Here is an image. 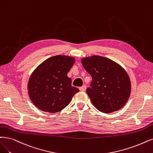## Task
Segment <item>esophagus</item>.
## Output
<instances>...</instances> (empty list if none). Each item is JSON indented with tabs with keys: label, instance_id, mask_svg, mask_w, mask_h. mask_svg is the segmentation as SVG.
Returning a JSON list of instances; mask_svg holds the SVG:
<instances>
[{
	"label": "esophagus",
	"instance_id": "1",
	"mask_svg": "<svg viewBox=\"0 0 153 153\" xmlns=\"http://www.w3.org/2000/svg\"><path fill=\"white\" fill-rule=\"evenodd\" d=\"M86 89V86H85V85H84L82 87L79 88V90L81 91H85Z\"/></svg>",
	"mask_w": 153,
	"mask_h": 153
}]
</instances>
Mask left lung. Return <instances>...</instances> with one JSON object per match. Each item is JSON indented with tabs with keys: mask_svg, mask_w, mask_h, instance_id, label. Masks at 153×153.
Masks as SVG:
<instances>
[{
	"mask_svg": "<svg viewBox=\"0 0 153 153\" xmlns=\"http://www.w3.org/2000/svg\"><path fill=\"white\" fill-rule=\"evenodd\" d=\"M82 66L92 77L86 93L96 108L109 114L122 108L131 94L127 73L116 62L93 55L81 60Z\"/></svg>",
	"mask_w": 153,
	"mask_h": 153,
	"instance_id": "8db88e82",
	"label": "left lung"
}]
</instances>
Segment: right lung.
<instances>
[{"instance_id":"right-lung-1","label":"right lung","mask_w":153,"mask_h":153,"mask_svg":"<svg viewBox=\"0 0 153 153\" xmlns=\"http://www.w3.org/2000/svg\"><path fill=\"white\" fill-rule=\"evenodd\" d=\"M75 59L65 55L52 56L33 71L28 81V94L32 102L39 110L56 113L69 104L79 91L71 85L67 76Z\"/></svg>"}]
</instances>
